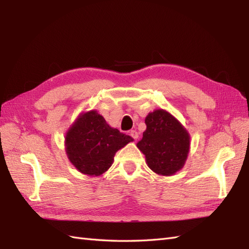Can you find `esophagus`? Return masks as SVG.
Here are the masks:
<instances>
[{"instance_id":"1","label":"esophagus","mask_w":249,"mask_h":249,"mask_svg":"<svg viewBox=\"0 0 249 249\" xmlns=\"http://www.w3.org/2000/svg\"><path fill=\"white\" fill-rule=\"evenodd\" d=\"M129 135H130L131 137H133V138H134L135 140L138 139V137H139L138 131H137V130H130V131H129Z\"/></svg>"}]
</instances>
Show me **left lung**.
<instances>
[{"mask_svg":"<svg viewBox=\"0 0 249 249\" xmlns=\"http://www.w3.org/2000/svg\"><path fill=\"white\" fill-rule=\"evenodd\" d=\"M146 129L137 143L147 166L160 176H172L187 160L190 137L183 125L166 110L158 109L145 118Z\"/></svg>","mask_w":249,"mask_h":249,"instance_id":"obj_1","label":"left lung"}]
</instances>
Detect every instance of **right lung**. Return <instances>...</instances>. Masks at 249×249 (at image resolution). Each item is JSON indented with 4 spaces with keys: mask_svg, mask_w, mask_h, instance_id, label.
Masks as SVG:
<instances>
[{
    "mask_svg": "<svg viewBox=\"0 0 249 249\" xmlns=\"http://www.w3.org/2000/svg\"><path fill=\"white\" fill-rule=\"evenodd\" d=\"M131 141L130 136L110 127L96 110H91L79 115L68 129L65 150L79 172L98 177L112 165L115 153Z\"/></svg>",
    "mask_w": 249,
    "mask_h": 249,
    "instance_id": "add662e5",
    "label": "right lung"
}]
</instances>
